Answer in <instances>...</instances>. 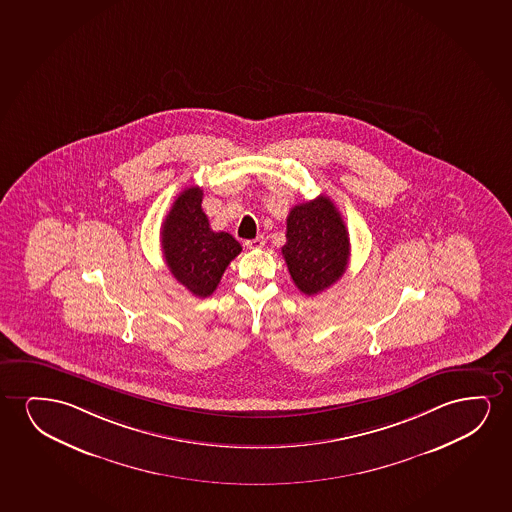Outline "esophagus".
<instances>
[{
  "mask_svg": "<svg viewBox=\"0 0 512 512\" xmlns=\"http://www.w3.org/2000/svg\"><path fill=\"white\" fill-rule=\"evenodd\" d=\"M245 245L246 248H250V250H259V248L266 245V238H264V236H257L255 239H248Z\"/></svg>",
  "mask_w": 512,
  "mask_h": 512,
  "instance_id": "obj_1",
  "label": "esophagus"
}]
</instances>
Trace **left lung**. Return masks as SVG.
Segmentation results:
<instances>
[{
	"instance_id": "8db88e82",
	"label": "left lung",
	"mask_w": 512,
	"mask_h": 512,
	"mask_svg": "<svg viewBox=\"0 0 512 512\" xmlns=\"http://www.w3.org/2000/svg\"><path fill=\"white\" fill-rule=\"evenodd\" d=\"M281 253L302 294H320L343 276L350 260V238L329 197L318 196L290 210Z\"/></svg>"
}]
</instances>
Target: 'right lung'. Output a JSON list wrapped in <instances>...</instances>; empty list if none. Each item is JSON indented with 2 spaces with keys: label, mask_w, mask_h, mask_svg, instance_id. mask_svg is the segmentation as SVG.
Listing matches in <instances>:
<instances>
[{
  "label": "right lung",
  "mask_w": 512,
  "mask_h": 512,
  "mask_svg": "<svg viewBox=\"0 0 512 512\" xmlns=\"http://www.w3.org/2000/svg\"><path fill=\"white\" fill-rule=\"evenodd\" d=\"M203 190L189 187L178 194L162 222L161 243L169 271L192 295L208 297L217 290L241 245L229 232L211 231L204 215Z\"/></svg>",
  "instance_id": "obj_1"
}]
</instances>
